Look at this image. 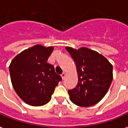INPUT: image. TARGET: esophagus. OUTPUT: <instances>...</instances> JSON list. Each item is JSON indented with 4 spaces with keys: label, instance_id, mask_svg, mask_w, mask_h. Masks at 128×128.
Segmentation results:
<instances>
[{
    "label": "esophagus",
    "instance_id": "esophagus-1",
    "mask_svg": "<svg viewBox=\"0 0 128 128\" xmlns=\"http://www.w3.org/2000/svg\"><path fill=\"white\" fill-rule=\"evenodd\" d=\"M61 78H62V79H65V73H64V72H63V74H61Z\"/></svg>",
    "mask_w": 128,
    "mask_h": 128
}]
</instances>
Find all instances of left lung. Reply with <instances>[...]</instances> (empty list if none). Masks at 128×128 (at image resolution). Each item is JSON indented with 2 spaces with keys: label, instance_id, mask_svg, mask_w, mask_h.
I'll list each match as a JSON object with an SVG mask.
<instances>
[{
  "label": "left lung",
  "instance_id": "left-lung-1",
  "mask_svg": "<svg viewBox=\"0 0 128 128\" xmlns=\"http://www.w3.org/2000/svg\"><path fill=\"white\" fill-rule=\"evenodd\" d=\"M76 65L78 84L68 91L70 100L79 106L95 105L103 98L112 81V65L98 52L87 48L66 47Z\"/></svg>",
  "mask_w": 128,
  "mask_h": 128
}]
</instances>
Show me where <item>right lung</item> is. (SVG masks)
Instances as JSON below:
<instances>
[{"label":"right lung","mask_w":128,"mask_h":128,"mask_svg":"<svg viewBox=\"0 0 128 128\" xmlns=\"http://www.w3.org/2000/svg\"><path fill=\"white\" fill-rule=\"evenodd\" d=\"M54 48L35 45L22 51L12 60L9 72L12 85L20 98L30 106L49 102L58 82L54 66L47 63Z\"/></svg>","instance_id":"right-lung-1"}]
</instances>
